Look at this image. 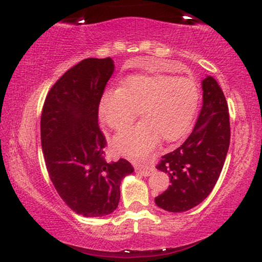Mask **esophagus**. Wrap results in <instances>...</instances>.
<instances>
[{
  "label": "esophagus",
  "mask_w": 262,
  "mask_h": 262,
  "mask_svg": "<svg viewBox=\"0 0 262 262\" xmlns=\"http://www.w3.org/2000/svg\"><path fill=\"white\" fill-rule=\"evenodd\" d=\"M155 170L154 169V167H139V166H137L136 167V173H138V174H141V175H143V177H149L150 174H152V171Z\"/></svg>",
  "instance_id": "34e87169"
}]
</instances>
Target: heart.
Masks as SVG:
<instances>
[{"label": "heart", "mask_w": 262, "mask_h": 262, "mask_svg": "<svg viewBox=\"0 0 262 262\" xmlns=\"http://www.w3.org/2000/svg\"><path fill=\"white\" fill-rule=\"evenodd\" d=\"M194 80L168 74H138L125 78L119 89L108 91L99 103V116L114 131H124L141 116L135 128L117 136L118 154L142 161L161 138L177 142L187 134L199 106Z\"/></svg>", "instance_id": "b5f03b06"}]
</instances>
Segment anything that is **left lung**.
<instances>
[{
	"mask_svg": "<svg viewBox=\"0 0 262 262\" xmlns=\"http://www.w3.org/2000/svg\"><path fill=\"white\" fill-rule=\"evenodd\" d=\"M203 107L188 138L162 156L157 169L169 175L170 186L155 198L169 212H184L203 202L220 178L230 144L227 100L217 81H203Z\"/></svg>",
	"mask_w": 262,
	"mask_h": 262,
	"instance_id": "8db88e82",
	"label": "left lung"
}]
</instances>
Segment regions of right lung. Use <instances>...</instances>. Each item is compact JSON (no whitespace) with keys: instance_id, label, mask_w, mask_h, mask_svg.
I'll list each match as a JSON object with an SVG mask.
<instances>
[{"instance_id":"obj_1","label":"right lung","mask_w":262,"mask_h":262,"mask_svg":"<svg viewBox=\"0 0 262 262\" xmlns=\"http://www.w3.org/2000/svg\"><path fill=\"white\" fill-rule=\"evenodd\" d=\"M112 58H87L71 68L46 95L40 120L42 154L57 193L83 217L112 213L128 161L106 160L107 141L98 124L99 103L112 76Z\"/></svg>"}]
</instances>
